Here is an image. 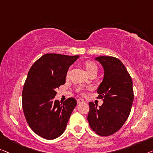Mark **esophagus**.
<instances>
[{"label":"esophagus","instance_id":"34e87169","mask_svg":"<svg viewBox=\"0 0 153 153\" xmlns=\"http://www.w3.org/2000/svg\"><path fill=\"white\" fill-rule=\"evenodd\" d=\"M77 103H82L85 102V100H84L83 99L78 98V99H77Z\"/></svg>","mask_w":153,"mask_h":153}]
</instances>
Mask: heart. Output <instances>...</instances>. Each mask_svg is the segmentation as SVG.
Returning a JSON list of instances; mask_svg holds the SVG:
<instances>
[{
	"mask_svg": "<svg viewBox=\"0 0 153 153\" xmlns=\"http://www.w3.org/2000/svg\"><path fill=\"white\" fill-rule=\"evenodd\" d=\"M85 68H86V71H87V74H89V73L93 72V71L97 72L98 66L95 63H94V62H91V61H87L85 63ZM69 74H70V71H68L67 74H66V76L68 77ZM80 90H81L80 88H78V89H77V91H80Z\"/></svg>",
	"mask_w": 153,
	"mask_h": 153,
	"instance_id": "1",
	"label": "heart"
}]
</instances>
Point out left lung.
Instances as JSON below:
<instances>
[{"instance_id":"left-lung-1","label":"left lung","mask_w":153,"mask_h":153,"mask_svg":"<svg viewBox=\"0 0 153 153\" xmlns=\"http://www.w3.org/2000/svg\"><path fill=\"white\" fill-rule=\"evenodd\" d=\"M104 68L103 80L97 89L102 105L90 102L87 120L92 130L100 136L114 134L130 115L134 100L132 78L126 66L117 58L100 56L95 58Z\"/></svg>"}]
</instances>
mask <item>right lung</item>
Masks as SVG:
<instances>
[{
    "label": "right lung",
    "mask_w": 153,
    "mask_h": 153,
    "mask_svg": "<svg viewBox=\"0 0 153 153\" xmlns=\"http://www.w3.org/2000/svg\"><path fill=\"white\" fill-rule=\"evenodd\" d=\"M78 57L48 53L29 71L22 93L23 110L30 128L42 138L51 140L62 135L76 106L74 98L63 103L54 98L56 89L66 82L68 68Z\"/></svg>",
    "instance_id": "add662e5"
}]
</instances>
